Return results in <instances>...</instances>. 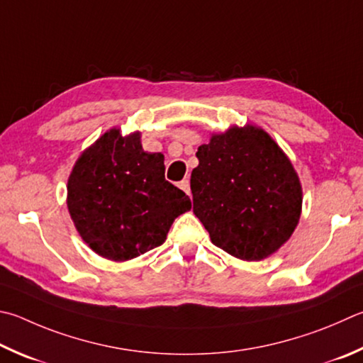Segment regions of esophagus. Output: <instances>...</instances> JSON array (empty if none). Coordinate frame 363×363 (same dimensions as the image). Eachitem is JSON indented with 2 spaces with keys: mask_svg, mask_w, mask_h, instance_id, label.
I'll list each match as a JSON object with an SVG mask.
<instances>
[{
  "mask_svg": "<svg viewBox=\"0 0 363 363\" xmlns=\"http://www.w3.org/2000/svg\"><path fill=\"white\" fill-rule=\"evenodd\" d=\"M179 187H181L187 195H190V181H189V179H182V181L179 182Z\"/></svg>",
  "mask_w": 363,
  "mask_h": 363,
  "instance_id": "obj_1",
  "label": "esophagus"
}]
</instances>
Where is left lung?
<instances>
[{"label":"left lung","mask_w":363,"mask_h":363,"mask_svg":"<svg viewBox=\"0 0 363 363\" xmlns=\"http://www.w3.org/2000/svg\"><path fill=\"white\" fill-rule=\"evenodd\" d=\"M194 213L217 247L262 260L291 238L301 213L292 163L265 131L233 127L199 147Z\"/></svg>","instance_id":"obj_1"}]
</instances>
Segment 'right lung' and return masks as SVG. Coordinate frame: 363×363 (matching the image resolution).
I'll return each instance as SVG.
<instances>
[{
	"label": "right lung",
	"mask_w": 363,
	"mask_h": 363,
	"mask_svg": "<svg viewBox=\"0 0 363 363\" xmlns=\"http://www.w3.org/2000/svg\"><path fill=\"white\" fill-rule=\"evenodd\" d=\"M189 196L164 179L162 154L144 152L140 133L109 130L79 157L68 181V209L82 240L109 260L162 246Z\"/></svg>",
	"instance_id": "obj_1"
}]
</instances>
